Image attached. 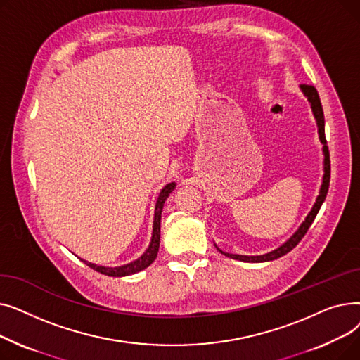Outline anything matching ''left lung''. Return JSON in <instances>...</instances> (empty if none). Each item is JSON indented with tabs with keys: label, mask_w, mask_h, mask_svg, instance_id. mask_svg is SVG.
<instances>
[{
	"label": "left lung",
	"mask_w": 360,
	"mask_h": 360,
	"mask_svg": "<svg viewBox=\"0 0 360 360\" xmlns=\"http://www.w3.org/2000/svg\"><path fill=\"white\" fill-rule=\"evenodd\" d=\"M300 90L304 91L305 96L308 98L312 112H314V117L316 120V125H318V134H319V140L321 143L324 144L323 151H324V176H323V185H321V190H319V195L316 197V201L312 207V210L309 212V214L307 216L305 221L299 226V229L281 245L277 250L267 252V254H262V255H239V254H229V252H223L220 251L223 255L233 258V259H239V261H245V262H266V261H273L276 258H280L283 255H286L288 252H290L296 245L300 242V239L305 236V233L308 232L309 226L312 224L314 219L316 217L321 205H323L327 193H328V186H330V172H331V166H330V151H328V146H327V140H326V121H324V110H323V105H321L319 96H318V91L314 86L309 84H300Z\"/></svg>",
	"instance_id": "1"
}]
</instances>
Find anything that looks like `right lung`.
<instances>
[{
    "label": "right lung",
    "mask_w": 360,
    "mask_h": 360,
    "mask_svg": "<svg viewBox=\"0 0 360 360\" xmlns=\"http://www.w3.org/2000/svg\"><path fill=\"white\" fill-rule=\"evenodd\" d=\"M175 186H176L175 182H169L163 186V190L159 194V198L156 201V209H155L153 233H151V240H150L148 248L140 258H137L132 262H128V264H125V266H121V267H103V266H96V264H93V262H87L84 259H82V261L86 262L90 269L96 270L101 274L110 276V277H124V276H129V274H136V273L147 269L158 257L159 245H160V220H162L163 204H165L166 198L169 197V194L175 190Z\"/></svg>",
    "instance_id": "obj_1"
}]
</instances>
